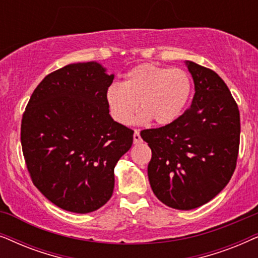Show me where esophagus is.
I'll return each mask as SVG.
<instances>
[{
	"label": "esophagus",
	"instance_id": "obj_1",
	"mask_svg": "<svg viewBox=\"0 0 258 258\" xmlns=\"http://www.w3.org/2000/svg\"><path fill=\"white\" fill-rule=\"evenodd\" d=\"M140 143H142V139H141L139 130H135V133H134V144H140Z\"/></svg>",
	"mask_w": 258,
	"mask_h": 258
}]
</instances>
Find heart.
I'll return each instance as SVG.
<instances>
[{
  "instance_id": "heart-1",
  "label": "heart",
  "mask_w": 258,
  "mask_h": 258,
  "mask_svg": "<svg viewBox=\"0 0 258 258\" xmlns=\"http://www.w3.org/2000/svg\"><path fill=\"white\" fill-rule=\"evenodd\" d=\"M190 94L191 80L184 70L144 63L130 70L122 84H111L105 101L119 124H132L140 103L143 112L137 121L165 125L179 117Z\"/></svg>"
}]
</instances>
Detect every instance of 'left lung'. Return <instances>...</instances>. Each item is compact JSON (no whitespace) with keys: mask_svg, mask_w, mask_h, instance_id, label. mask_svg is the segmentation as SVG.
Masks as SVG:
<instances>
[{"mask_svg":"<svg viewBox=\"0 0 258 258\" xmlns=\"http://www.w3.org/2000/svg\"><path fill=\"white\" fill-rule=\"evenodd\" d=\"M195 84L190 108L172 123L141 132L150 147L148 177L165 206L191 210L218 195L230 181L239 148V111L216 73L185 61Z\"/></svg>","mask_w":258,"mask_h":258,"instance_id":"1","label":"left lung"}]
</instances>
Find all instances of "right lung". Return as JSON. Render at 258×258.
Returning <instances> with one entry per match:
<instances>
[{
	"mask_svg": "<svg viewBox=\"0 0 258 258\" xmlns=\"http://www.w3.org/2000/svg\"><path fill=\"white\" fill-rule=\"evenodd\" d=\"M112 80L100 63H73L45 76L27 104L21 143L28 171L63 210L88 214L104 206L115 165L133 144V130L109 115Z\"/></svg>",
	"mask_w": 258,
	"mask_h": 258,
	"instance_id": "1",
	"label": "right lung"
}]
</instances>
